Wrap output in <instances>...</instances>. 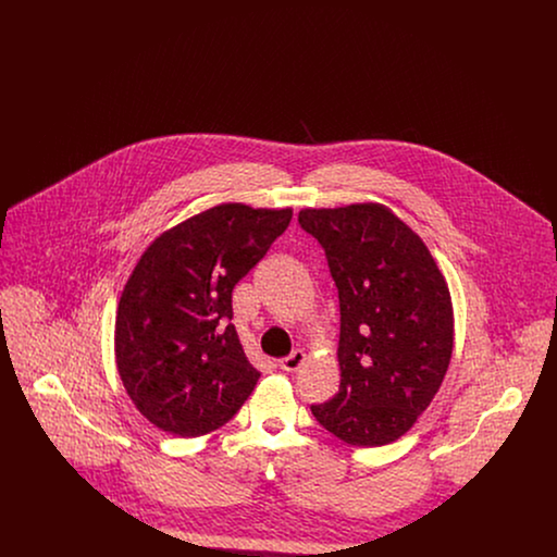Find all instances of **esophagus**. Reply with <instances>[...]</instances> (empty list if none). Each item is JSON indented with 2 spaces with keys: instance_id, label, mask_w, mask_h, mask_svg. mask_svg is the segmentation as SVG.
Returning <instances> with one entry per match:
<instances>
[{
  "instance_id": "obj_1",
  "label": "esophagus",
  "mask_w": 557,
  "mask_h": 557,
  "mask_svg": "<svg viewBox=\"0 0 557 557\" xmlns=\"http://www.w3.org/2000/svg\"><path fill=\"white\" fill-rule=\"evenodd\" d=\"M302 363H305V352H302V350H294L288 357H284V359L277 361L280 370L284 371H296Z\"/></svg>"
}]
</instances>
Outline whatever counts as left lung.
<instances>
[{"instance_id":"obj_1","label":"left lung","mask_w":557,"mask_h":557,"mask_svg":"<svg viewBox=\"0 0 557 557\" xmlns=\"http://www.w3.org/2000/svg\"><path fill=\"white\" fill-rule=\"evenodd\" d=\"M298 223L321 244L341 300V388L311 411L346 445H388L424 413L449 368L445 277L420 236L380 205L305 209Z\"/></svg>"}]
</instances>
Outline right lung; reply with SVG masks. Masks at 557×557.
Listing matches in <instances>:
<instances>
[{
  "instance_id": "1",
  "label": "right lung",
  "mask_w": 557,
  "mask_h": 557,
  "mask_svg": "<svg viewBox=\"0 0 557 557\" xmlns=\"http://www.w3.org/2000/svg\"><path fill=\"white\" fill-rule=\"evenodd\" d=\"M290 209L221 205L150 244L121 294L114 352L139 413L184 438L227 424L257 386L232 292L290 225Z\"/></svg>"
}]
</instances>
